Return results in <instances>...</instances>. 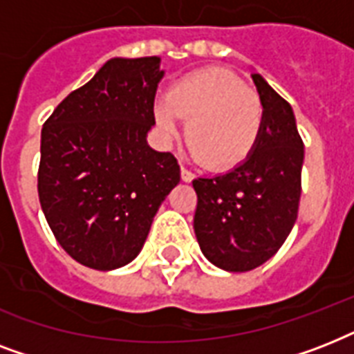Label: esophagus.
<instances>
[{
    "mask_svg": "<svg viewBox=\"0 0 354 354\" xmlns=\"http://www.w3.org/2000/svg\"><path fill=\"white\" fill-rule=\"evenodd\" d=\"M194 174L191 171H189L187 167H182V180L183 182H193Z\"/></svg>",
    "mask_w": 354,
    "mask_h": 354,
    "instance_id": "34e87169",
    "label": "esophagus"
}]
</instances>
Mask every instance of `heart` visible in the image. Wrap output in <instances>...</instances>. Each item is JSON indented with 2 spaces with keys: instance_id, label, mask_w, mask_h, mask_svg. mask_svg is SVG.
I'll return each instance as SVG.
<instances>
[{
  "instance_id": "1",
  "label": "heart",
  "mask_w": 354,
  "mask_h": 354,
  "mask_svg": "<svg viewBox=\"0 0 354 354\" xmlns=\"http://www.w3.org/2000/svg\"><path fill=\"white\" fill-rule=\"evenodd\" d=\"M154 118L165 136L180 132L209 171H230L252 154L263 130L264 112L255 91L221 68L185 75L154 102Z\"/></svg>"
}]
</instances>
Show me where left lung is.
<instances>
[{
    "label": "left lung",
    "instance_id": "obj_1",
    "mask_svg": "<svg viewBox=\"0 0 354 354\" xmlns=\"http://www.w3.org/2000/svg\"><path fill=\"white\" fill-rule=\"evenodd\" d=\"M252 80L264 112L255 149L232 171L193 180L194 235L205 259L226 272H250L274 257L301 196L305 150L294 110L261 75Z\"/></svg>",
    "mask_w": 354,
    "mask_h": 354
}]
</instances>
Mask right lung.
<instances>
[{
  "label": "right lung",
  "instance_id": "obj_1",
  "mask_svg": "<svg viewBox=\"0 0 354 354\" xmlns=\"http://www.w3.org/2000/svg\"><path fill=\"white\" fill-rule=\"evenodd\" d=\"M160 64V57L110 58L41 128V211L58 244L88 268L132 263L180 183L176 158L147 141L165 75Z\"/></svg>",
  "mask_w": 354,
  "mask_h": 354
}]
</instances>
